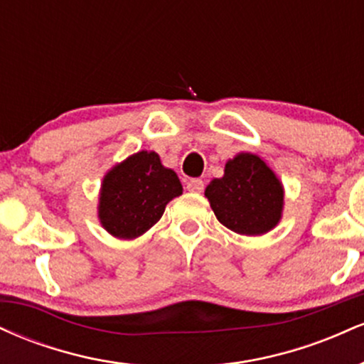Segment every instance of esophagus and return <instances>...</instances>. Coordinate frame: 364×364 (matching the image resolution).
<instances>
[{
  "instance_id": "obj_1",
  "label": "esophagus",
  "mask_w": 364,
  "mask_h": 364,
  "mask_svg": "<svg viewBox=\"0 0 364 364\" xmlns=\"http://www.w3.org/2000/svg\"><path fill=\"white\" fill-rule=\"evenodd\" d=\"M186 190L191 191V193H200V191L203 190V181L198 178L190 179V181L186 183Z\"/></svg>"
}]
</instances>
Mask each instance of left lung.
Here are the masks:
<instances>
[{
  "instance_id": "obj_1",
  "label": "left lung",
  "mask_w": 364,
  "mask_h": 364,
  "mask_svg": "<svg viewBox=\"0 0 364 364\" xmlns=\"http://www.w3.org/2000/svg\"><path fill=\"white\" fill-rule=\"evenodd\" d=\"M205 196L220 224L243 236H262L281 223L284 186L257 154L240 152L214 178Z\"/></svg>"
}]
</instances>
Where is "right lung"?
I'll return each instance as SVG.
<instances>
[{
    "mask_svg": "<svg viewBox=\"0 0 364 364\" xmlns=\"http://www.w3.org/2000/svg\"><path fill=\"white\" fill-rule=\"evenodd\" d=\"M183 193L173 169L164 168L157 152L141 150L118 162L102 178L99 223L118 240H135L164 214L166 205Z\"/></svg>",
    "mask_w": 364,
    "mask_h": 364,
    "instance_id": "add662e5",
    "label": "right lung"
}]
</instances>
